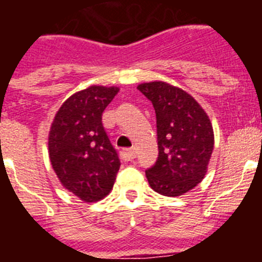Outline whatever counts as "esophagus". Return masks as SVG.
Here are the masks:
<instances>
[{"mask_svg":"<svg viewBox=\"0 0 262 262\" xmlns=\"http://www.w3.org/2000/svg\"><path fill=\"white\" fill-rule=\"evenodd\" d=\"M122 159L126 160V161H131V160L135 159V149H133V148L123 149L122 151Z\"/></svg>","mask_w":262,"mask_h":262,"instance_id":"34e87169","label":"esophagus"}]
</instances>
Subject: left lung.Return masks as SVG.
Returning <instances> with one entry per match:
<instances>
[{"label": "left lung", "mask_w": 262, "mask_h": 262, "mask_svg": "<svg viewBox=\"0 0 262 262\" xmlns=\"http://www.w3.org/2000/svg\"><path fill=\"white\" fill-rule=\"evenodd\" d=\"M156 113L159 157L145 170L149 186L165 196L184 195L205 178L214 151V129L202 106L164 81L139 84Z\"/></svg>", "instance_id": "8db88e82"}]
</instances>
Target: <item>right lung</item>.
Listing matches in <instances>:
<instances>
[{"instance_id": "add662e5", "label": "right lung", "mask_w": 262, "mask_h": 262, "mask_svg": "<svg viewBox=\"0 0 262 262\" xmlns=\"http://www.w3.org/2000/svg\"><path fill=\"white\" fill-rule=\"evenodd\" d=\"M119 92L92 85L60 106L48 134V155L62 187L82 202L103 200L114 186L120 161L102 124V113Z\"/></svg>"}]
</instances>
